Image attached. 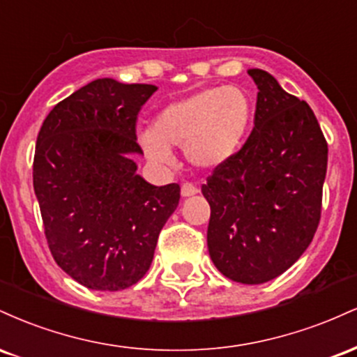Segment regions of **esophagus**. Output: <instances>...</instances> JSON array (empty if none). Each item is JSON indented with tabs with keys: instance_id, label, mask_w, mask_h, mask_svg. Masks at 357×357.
Returning <instances> with one entry per match:
<instances>
[{
	"instance_id": "1",
	"label": "esophagus",
	"mask_w": 357,
	"mask_h": 357,
	"mask_svg": "<svg viewBox=\"0 0 357 357\" xmlns=\"http://www.w3.org/2000/svg\"><path fill=\"white\" fill-rule=\"evenodd\" d=\"M198 191L199 190L192 183H183V186H181V195L183 196H192V195H196Z\"/></svg>"
}]
</instances>
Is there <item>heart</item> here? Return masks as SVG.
<instances>
[{
  "instance_id": "heart-1",
  "label": "heart",
  "mask_w": 357,
  "mask_h": 357,
  "mask_svg": "<svg viewBox=\"0 0 357 357\" xmlns=\"http://www.w3.org/2000/svg\"><path fill=\"white\" fill-rule=\"evenodd\" d=\"M252 119L253 102L245 90L210 87L167 104L139 141L155 161L171 162V147H184L191 165L216 167L238 151Z\"/></svg>"
}]
</instances>
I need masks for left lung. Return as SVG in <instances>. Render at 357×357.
I'll return each instance as SVG.
<instances>
[{
    "label": "left lung",
    "instance_id": "1",
    "mask_svg": "<svg viewBox=\"0 0 357 357\" xmlns=\"http://www.w3.org/2000/svg\"><path fill=\"white\" fill-rule=\"evenodd\" d=\"M258 87L253 129L202 191L210 203L208 250L233 282L264 284L284 273L321 221L327 141L312 109L270 73L252 68Z\"/></svg>",
    "mask_w": 357,
    "mask_h": 357
}]
</instances>
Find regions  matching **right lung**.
<instances>
[{
	"label": "right lung",
	"mask_w": 357,
	"mask_h": 357,
	"mask_svg": "<svg viewBox=\"0 0 357 357\" xmlns=\"http://www.w3.org/2000/svg\"><path fill=\"white\" fill-rule=\"evenodd\" d=\"M155 85L97 79L50 110L36 137L33 188L56 265L93 290L127 289L151 267L178 183L153 186L129 154Z\"/></svg>",
	"instance_id": "1"
}]
</instances>
